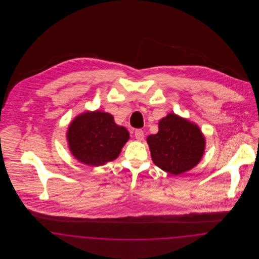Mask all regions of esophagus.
I'll list each match as a JSON object with an SVG mask.
<instances>
[{
    "label": "esophagus",
    "mask_w": 259,
    "mask_h": 259,
    "mask_svg": "<svg viewBox=\"0 0 259 259\" xmlns=\"http://www.w3.org/2000/svg\"><path fill=\"white\" fill-rule=\"evenodd\" d=\"M135 137L138 141H143L144 137H145L144 131L142 129H137L135 131Z\"/></svg>",
    "instance_id": "esophagus-1"
}]
</instances>
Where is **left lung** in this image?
Returning <instances> with one entry per match:
<instances>
[{"label": "left lung", "instance_id": "left-lung-1", "mask_svg": "<svg viewBox=\"0 0 259 259\" xmlns=\"http://www.w3.org/2000/svg\"><path fill=\"white\" fill-rule=\"evenodd\" d=\"M147 141L154 164L172 175L196 166L205 148V139L197 126L175 113L162 118L158 133L148 136Z\"/></svg>", "mask_w": 259, "mask_h": 259}]
</instances>
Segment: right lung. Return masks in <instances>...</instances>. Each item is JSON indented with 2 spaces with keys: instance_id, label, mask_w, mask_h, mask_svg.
<instances>
[{
  "instance_id": "1",
  "label": "right lung",
  "mask_w": 259,
  "mask_h": 259,
  "mask_svg": "<svg viewBox=\"0 0 259 259\" xmlns=\"http://www.w3.org/2000/svg\"><path fill=\"white\" fill-rule=\"evenodd\" d=\"M67 137L77 160L89 166H100L119 155L129 133L123 126L114 123L110 113L94 111L75 117Z\"/></svg>"
}]
</instances>
